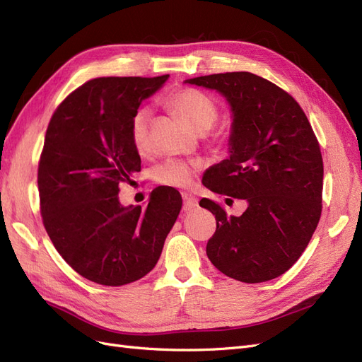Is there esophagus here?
<instances>
[{
  "mask_svg": "<svg viewBox=\"0 0 362 362\" xmlns=\"http://www.w3.org/2000/svg\"><path fill=\"white\" fill-rule=\"evenodd\" d=\"M182 199H184V210L185 211L193 210V208L198 206V198H196V196H193L192 193L184 192L182 193Z\"/></svg>",
  "mask_w": 362,
  "mask_h": 362,
  "instance_id": "obj_1",
  "label": "esophagus"
}]
</instances>
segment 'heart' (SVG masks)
<instances>
[{"label": "heart", "instance_id": "b5f03b06", "mask_svg": "<svg viewBox=\"0 0 362 362\" xmlns=\"http://www.w3.org/2000/svg\"><path fill=\"white\" fill-rule=\"evenodd\" d=\"M169 105L177 110L181 117L198 133L210 129L218 116V107L211 96L196 89H182L169 96ZM151 110L148 107H140L131 117V139L139 151L148 146ZM198 164L185 163L180 160H168L154 169V180L169 187H189L193 184L194 172Z\"/></svg>", "mask_w": 362, "mask_h": 362}]
</instances>
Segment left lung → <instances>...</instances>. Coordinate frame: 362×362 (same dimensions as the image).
Returning a JSON list of instances; mask_svg holds the SVG:
<instances>
[{
	"instance_id": "obj_1",
	"label": "left lung",
	"mask_w": 362,
	"mask_h": 362,
	"mask_svg": "<svg viewBox=\"0 0 362 362\" xmlns=\"http://www.w3.org/2000/svg\"><path fill=\"white\" fill-rule=\"evenodd\" d=\"M184 83L218 92L233 113L229 157L208 169L202 184L247 202L242 216H228L210 199L199 202L217 222L206 255L233 279H275L299 259L320 221L319 141L294 98L255 74H213Z\"/></svg>"
}]
</instances>
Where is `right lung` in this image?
I'll use <instances>...</instances> for the list:
<instances>
[{
	"label": "right lung",
	"instance_id": "right-lung-1",
	"mask_svg": "<svg viewBox=\"0 0 362 362\" xmlns=\"http://www.w3.org/2000/svg\"><path fill=\"white\" fill-rule=\"evenodd\" d=\"M168 78L87 81L59 105L47 129L37 173L43 225L62 258L101 286L148 275L181 211L172 187H157L146 208L124 206L117 196L140 172L131 117Z\"/></svg>",
	"mask_w": 362,
	"mask_h": 362
}]
</instances>
